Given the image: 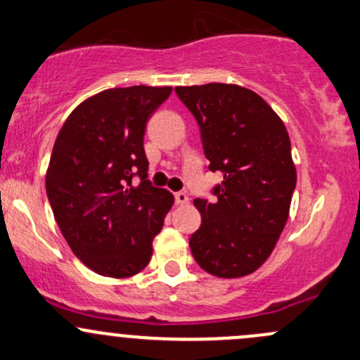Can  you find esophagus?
<instances>
[{
    "label": "esophagus",
    "mask_w": 360,
    "mask_h": 360,
    "mask_svg": "<svg viewBox=\"0 0 360 360\" xmlns=\"http://www.w3.org/2000/svg\"><path fill=\"white\" fill-rule=\"evenodd\" d=\"M174 200H176L177 205H188L190 203V198H188V195L184 191L174 193Z\"/></svg>",
    "instance_id": "esophagus-1"
}]
</instances>
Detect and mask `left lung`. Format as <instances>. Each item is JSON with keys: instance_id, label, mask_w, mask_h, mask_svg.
Wrapping results in <instances>:
<instances>
[{"instance_id": "left-lung-1", "label": "left lung", "mask_w": 360, "mask_h": 360, "mask_svg": "<svg viewBox=\"0 0 360 360\" xmlns=\"http://www.w3.org/2000/svg\"><path fill=\"white\" fill-rule=\"evenodd\" d=\"M174 91L198 124L207 169L222 174L212 202L195 198L202 226L190 238L191 253L219 278L247 276L266 262L288 221L297 186L288 131L259 94L241 86Z\"/></svg>"}]
</instances>
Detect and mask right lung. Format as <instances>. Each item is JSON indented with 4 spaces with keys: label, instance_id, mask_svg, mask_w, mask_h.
I'll return each mask as SVG.
<instances>
[{
    "label": "right lung",
    "instance_id": "1",
    "mask_svg": "<svg viewBox=\"0 0 360 360\" xmlns=\"http://www.w3.org/2000/svg\"><path fill=\"white\" fill-rule=\"evenodd\" d=\"M170 93L169 86L101 91L70 113L53 146L46 174L53 215L77 259L101 276L145 269L174 203L146 179L143 148L146 124Z\"/></svg>",
    "mask_w": 360,
    "mask_h": 360
}]
</instances>
